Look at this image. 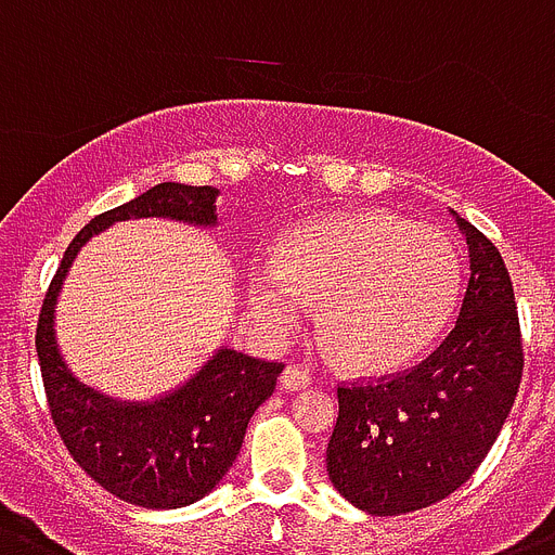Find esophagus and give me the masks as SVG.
<instances>
[{
	"label": "esophagus",
	"instance_id": "esophagus-1",
	"mask_svg": "<svg viewBox=\"0 0 555 555\" xmlns=\"http://www.w3.org/2000/svg\"><path fill=\"white\" fill-rule=\"evenodd\" d=\"M310 384H313V375H310L307 366L291 364L285 372H282V386L291 389V392H296V389H307Z\"/></svg>",
	"mask_w": 555,
	"mask_h": 555
}]
</instances>
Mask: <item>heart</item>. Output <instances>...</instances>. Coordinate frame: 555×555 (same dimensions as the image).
Wrapping results in <instances>:
<instances>
[{
  "label": "heart",
  "mask_w": 555,
  "mask_h": 555,
  "mask_svg": "<svg viewBox=\"0 0 555 555\" xmlns=\"http://www.w3.org/2000/svg\"><path fill=\"white\" fill-rule=\"evenodd\" d=\"M460 291V254L437 225L389 211L327 214L282 240L276 264L248 276L250 310L273 335L319 302V330L344 364L395 372L443 330Z\"/></svg>",
  "instance_id": "obj_1"
}]
</instances>
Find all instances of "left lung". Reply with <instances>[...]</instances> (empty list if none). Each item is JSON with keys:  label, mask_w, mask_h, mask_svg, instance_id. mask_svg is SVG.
I'll use <instances>...</instances> for the list:
<instances>
[{"label": "left lung", "mask_w": 555, "mask_h": 555, "mask_svg": "<svg viewBox=\"0 0 555 555\" xmlns=\"http://www.w3.org/2000/svg\"><path fill=\"white\" fill-rule=\"evenodd\" d=\"M472 276L460 319L412 370L338 386L327 443L335 491L372 516H400L457 491L491 451L522 380L514 285L500 250L457 217Z\"/></svg>", "instance_id": "1"}]
</instances>
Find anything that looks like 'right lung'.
<instances>
[{
	"label": "right lung",
	"mask_w": 555,
	"mask_h": 555,
	"mask_svg": "<svg viewBox=\"0 0 555 555\" xmlns=\"http://www.w3.org/2000/svg\"><path fill=\"white\" fill-rule=\"evenodd\" d=\"M217 189L160 183L141 197L98 214L69 242L44 293L36 352L41 380L69 457L112 496L141 507H183L206 496L234 465L254 412L276 389L285 364L217 349L203 370L155 403H118L78 384L55 347L53 310L67 268L92 234L120 220L169 217L214 225Z\"/></svg>",
	"instance_id": "right-lung-1"
}]
</instances>
